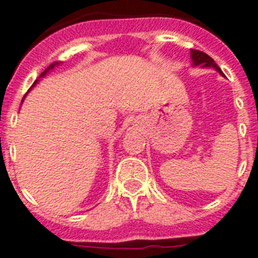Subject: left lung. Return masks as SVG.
I'll return each mask as SVG.
<instances>
[{"mask_svg": "<svg viewBox=\"0 0 258 258\" xmlns=\"http://www.w3.org/2000/svg\"><path fill=\"white\" fill-rule=\"evenodd\" d=\"M190 57H191L192 67H201V68H213V70H216L218 74L224 76V74H222V71H221L220 67L217 66L216 62H214V60H213L210 56H208V54L204 53V52L191 49L190 50Z\"/></svg>", "mask_w": 258, "mask_h": 258, "instance_id": "left-lung-1", "label": "left lung"}]
</instances>
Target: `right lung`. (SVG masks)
Here are the masks:
<instances>
[{"label":"right lung","mask_w":258,"mask_h":258,"mask_svg":"<svg viewBox=\"0 0 258 258\" xmlns=\"http://www.w3.org/2000/svg\"><path fill=\"white\" fill-rule=\"evenodd\" d=\"M57 66H60V62H57V61L53 62V64H50V66L48 67V68H46V70L44 71V72H42L41 75H40V78H45L46 75L49 74V72H50V71H52V70H54V67H57ZM40 78H38V79H40ZM38 79H37V80H36V82H34V84H33V86H32V88H33V87L36 86V84H37V83H38ZM32 88H30V89H32ZM30 89H29V91H30ZM29 91H28V92H29ZM25 97H26V95H25V96H24V99H25ZM24 99H22V101H24ZM22 101H21V104H22Z\"/></svg>","instance_id":"add662e5"}]
</instances>
